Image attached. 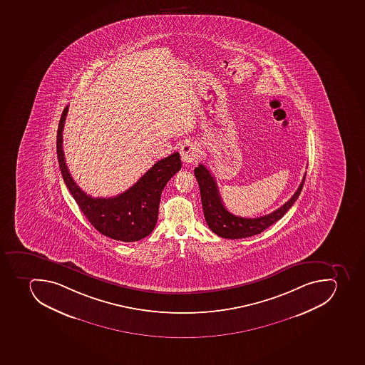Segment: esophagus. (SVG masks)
Segmentation results:
<instances>
[{
	"label": "esophagus",
	"mask_w": 365,
	"mask_h": 365,
	"mask_svg": "<svg viewBox=\"0 0 365 365\" xmlns=\"http://www.w3.org/2000/svg\"><path fill=\"white\" fill-rule=\"evenodd\" d=\"M181 160L184 164H190L199 157V148L193 142H186L181 145L180 151Z\"/></svg>",
	"instance_id": "obj_1"
}]
</instances>
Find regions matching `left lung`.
I'll return each mask as SVG.
<instances>
[{
	"label": "left lung",
	"mask_w": 365,
	"mask_h": 365,
	"mask_svg": "<svg viewBox=\"0 0 365 365\" xmlns=\"http://www.w3.org/2000/svg\"><path fill=\"white\" fill-rule=\"evenodd\" d=\"M194 175L199 182L203 214L210 230L222 238L240 239L259 235L284 216L285 212H288L294 201L298 199L303 188L307 172L296 193L291 196L289 201L282 207L276 209L275 212L255 218L239 217L225 208L218 192L217 184L210 171L205 165L200 164L195 168Z\"/></svg>",
	"instance_id": "8db88e82"
}]
</instances>
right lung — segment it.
Wrapping results in <instances>:
<instances>
[{"instance_id": "obj_1", "label": "right lung", "mask_w": 365, "mask_h": 365, "mask_svg": "<svg viewBox=\"0 0 365 365\" xmlns=\"http://www.w3.org/2000/svg\"><path fill=\"white\" fill-rule=\"evenodd\" d=\"M67 113L66 106L58 123L56 153L62 178L84 216L96 230L114 240L132 242L149 236L156 227L160 194L181 169L179 153L155 163L126 192L113 197H92L75 182L66 164L62 132Z\"/></svg>"}]
</instances>
